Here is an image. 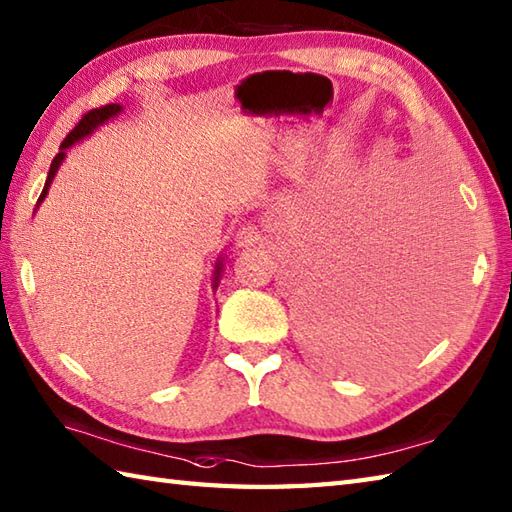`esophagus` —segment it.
<instances>
[{
  "label": "esophagus",
  "instance_id": "esophagus-1",
  "mask_svg": "<svg viewBox=\"0 0 512 512\" xmlns=\"http://www.w3.org/2000/svg\"><path fill=\"white\" fill-rule=\"evenodd\" d=\"M262 242V233H259V228L255 224H244L237 228L235 233V246L239 248H248V246H255Z\"/></svg>",
  "mask_w": 512,
  "mask_h": 512
}]
</instances>
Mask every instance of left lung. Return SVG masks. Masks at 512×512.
Instances as JSON below:
<instances>
[{
	"label": "left lung",
	"instance_id": "obj_1",
	"mask_svg": "<svg viewBox=\"0 0 512 512\" xmlns=\"http://www.w3.org/2000/svg\"><path fill=\"white\" fill-rule=\"evenodd\" d=\"M413 257L405 235L367 213L334 222L299 270L314 354L336 369H361L416 341L427 325L416 275L427 262Z\"/></svg>",
	"mask_w": 512,
	"mask_h": 512
}]
</instances>
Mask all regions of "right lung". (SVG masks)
Returning <instances> with one entry per match:
<instances>
[{
    "mask_svg": "<svg viewBox=\"0 0 512 512\" xmlns=\"http://www.w3.org/2000/svg\"><path fill=\"white\" fill-rule=\"evenodd\" d=\"M123 107L121 105H116V103H107V105H103V107H96V110H90L88 114H83L81 116V121L74 125V129L72 132L63 138V143H61V151L57 156H54V160H52V165H50V171H48V178H46V187H43V191H41V195H39V202L46 198V193H48V187H50V182H52V178H54V173H57V169H59V165L63 162V158H65V149H68L70 145H74L76 140H81V138H85L88 134H92L96 127L99 125H103L105 121H110L112 116H116L118 112H121ZM220 273H222V262H217V266H215V277H213V281H215V286H217V279H220Z\"/></svg>",
    "mask_w": 512,
    "mask_h": 512,
    "instance_id": "1",
    "label": "right lung"
}]
</instances>
